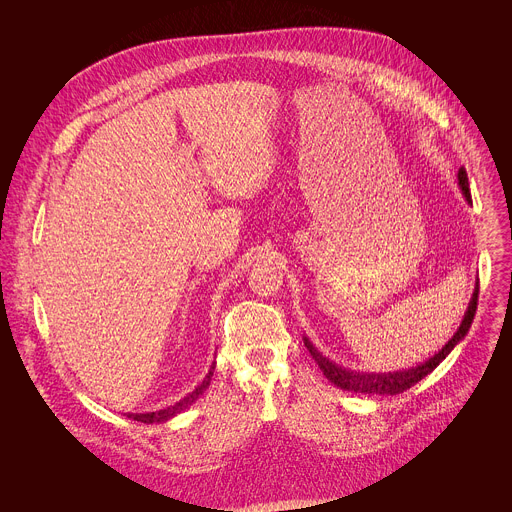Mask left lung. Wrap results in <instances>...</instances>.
I'll return each mask as SVG.
<instances>
[{"label": "left lung", "mask_w": 512, "mask_h": 512, "mask_svg": "<svg viewBox=\"0 0 512 512\" xmlns=\"http://www.w3.org/2000/svg\"><path fill=\"white\" fill-rule=\"evenodd\" d=\"M458 180H460V186H462V192H464L466 200L472 202V198H470L468 174H466L464 168H460ZM478 291H480V289H478V285H476L472 302H470V306H468V312H466V316H464V320H462L458 332L452 336V340H450L440 352H437L433 358L425 360L423 364H419V367H413V369H409V371H399V373H389V375H385V373H383V375H373V373L367 375V373L346 371V369L338 367V364L330 362L326 356H322V354L314 348V344H312L308 338H304V344H306V348L310 350L312 358L316 360L320 371L324 373V377H326L330 383H334L336 387H340V389H344V391L364 393V395H399V393L411 389L413 385H417L423 377H427V375L437 367V364H440V362L452 352V348L466 336V332H468V328H470V324H472V320H474V314H476Z\"/></svg>", "instance_id": "obj_1"}]
</instances>
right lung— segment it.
I'll return each instance as SVG.
<instances>
[{"instance_id": "1", "label": "right lung", "mask_w": 512, "mask_h": 512, "mask_svg": "<svg viewBox=\"0 0 512 512\" xmlns=\"http://www.w3.org/2000/svg\"><path fill=\"white\" fill-rule=\"evenodd\" d=\"M212 371H214V364H212V369L208 371V375H206V379L188 395V397H184L180 403H176V405H172V407H168V409H160V411H154V413H129V417L133 419V421H141V423H162V421H168L170 417H174L176 413H180V411H184L188 405H192L206 389H208V385H210V377H212Z\"/></svg>"}]
</instances>
